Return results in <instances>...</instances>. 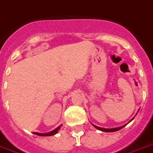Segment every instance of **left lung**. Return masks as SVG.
<instances>
[{"mask_svg": "<svg viewBox=\"0 0 153 153\" xmlns=\"http://www.w3.org/2000/svg\"><path fill=\"white\" fill-rule=\"evenodd\" d=\"M134 117L132 118L131 120H130V121H129V122H131V121L132 120H133V119H134ZM128 122V123H129ZM91 124H92V123H91ZM92 124V126L93 127H95V128H96V129H98V130H100V131H104V132H114V131H118V130H120V129H121V128H124V127H125L127 125V124H124V125H123V126H121V127H118V128H100V127H98V126H96V125H95V124Z\"/></svg>", "mask_w": 153, "mask_h": 153, "instance_id": "left-lung-1", "label": "left lung"}]
</instances>
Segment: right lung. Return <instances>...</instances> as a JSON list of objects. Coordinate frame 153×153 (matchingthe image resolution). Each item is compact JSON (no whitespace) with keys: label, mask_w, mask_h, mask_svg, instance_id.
Listing matches in <instances>:
<instances>
[{"label":"right lung","mask_w":153,"mask_h":153,"mask_svg":"<svg viewBox=\"0 0 153 153\" xmlns=\"http://www.w3.org/2000/svg\"><path fill=\"white\" fill-rule=\"evenodd\" d=\"M62 126V124H61L60 126L57 127V128H55L54 130L51 131L50 132H47V133H39V132H33V134H36V135H39V136H52V135H54L56 134L58 132V131L61 129V127Z\"/></svg>","instance_id":"right-lung-1"}]
</instances>
